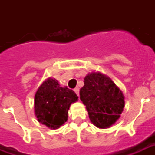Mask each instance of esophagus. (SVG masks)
Instances as JSON below:
<instances>
[{"mask_svg":"<svg viewBox=\"0 0 155 155\" xmlns=\"http://www.w3.org/2000/svg\"><path fill=\"white\" fill-rule=\"evenodd\" d=\"M74 92H75V94H77L78 96H79V92H80V90H79V88H78V87L74 88Z\"/></svg>","mask_w":155,"mask_h":155,"instance_id":"esophagus-1","label":"esophagus"}]
</instances>
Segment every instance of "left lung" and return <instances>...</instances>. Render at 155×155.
<instances>
[{
	"label": "left lung",
	"mask_w": 155,
	"mask_h": 155,
	"mask_svg": "<svg viewBox=\"0 0 155 155\" xmlns=\"http://www.w3.org/2000/svg\"><path fill=\"white\" fill-rule=\"evenodd\" d=\"M80 95L90 120L98 128L110 127L124 110L123 92L110 78L100 72H92L84 77Z\"/></svg>",
	"instance_id": "8db88e82"
}]
</instances>
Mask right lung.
Wrapping results in <instances>:
<instances>
[{
    "instance_id": "obj_1",
    "label": "right lung",
    "mask_w": 155,
    "mask_h": 155,
    "mask_svg": "<svg viewBox=\"0 0 155 155\" xmlns=\"http://www.w3.org/2000/svg\"><path fill=\"white\" fill-rule=\"evenodd\" d=\"M78 96L67 86L61 87L55 79L48 78L35 94V114L42 124L53 130L58 129L68 120V110Z\"/></svg>"
}]
</instances>
